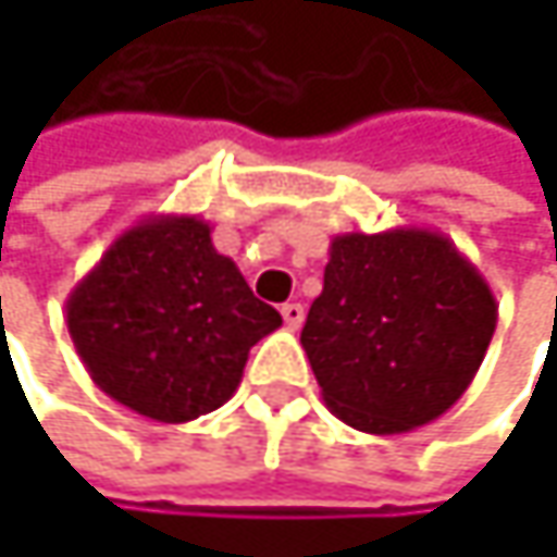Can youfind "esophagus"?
<instances>
[{
	"label": "esophagus",
	"instance_id": "esophagus-1",
	"mask_svg": "<svg viewBox=\"0 0 557 557\" xmlns=\"http://www.w3.org/2000/svg\"><path fill=\"white\" fill-rule=\"evenodd\" d=\"M283 322H286V329H299L302 325V319H306V309H302V302H283Z\"/></svg>",
	"mask_w": 557,
	"mask_h": 557
}]
</instances>
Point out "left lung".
Returning <instances> with one entry per match:
<instances>
[{
  "instance_id": "left-lung-1",
  "label": "left lung",
  "mask_w": 557,
  "mask_h": 557,
  "mask_svg": "<svg viewBox=\"0 0 557 557\" xmlns=\"http://www.w3.org/2000/svg\"><path fill=\"white\" fill-rule=\"evenodd\" d=\"M494 329L497 296L484 274L448 235L403 225L332 238L299 342L342 422L399 435L461 399Z\"/></svg>"
}]
</instances>
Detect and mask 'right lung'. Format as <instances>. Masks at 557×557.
<instances>
[{
    "label": "right lung",
    "mask_w": 557,
    "mask_h": 557,
    "mask_svg": "<svg viewBox=\"0 0 557 557\" xmlns=\"http://www.w3.org/2000/svg\"><path fill=\"white\" fill-rule=\"evenodd\" d=\"M280 325L199 215H145L66 296V329L92 384L168 425L228 403L248 351Z\"/></svg>",
    "instance_id": "1"
}]
</instances>
